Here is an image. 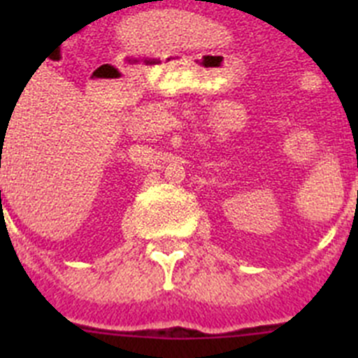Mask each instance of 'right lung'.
<instances>
[{"instance_id":"right-lung-1","label":"right lung","mask_w":358,"mask_h":358,"mask_svg":"<svg viewBox=\"0 0 358 358\" xmlns=\"http://www.w3.org/2000/svg\"><path fill=\"white\" fill-rule=\"evenodd\" d=\"M0 195H1V192H0Z\"/></svg>"}]
</instances>
